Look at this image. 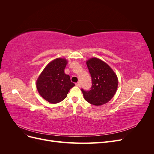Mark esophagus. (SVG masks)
<instances>
[{
    "instance_id": "obj_1",
    "label": "esophagus",
    "mask_w": 154,
    "mask_h": 154,
    "mask_svg": "<svg viewBox=\"0 0 154 154\" xmlns=\"http://www.w3.org/2000/svg\"><path fill=\"white\" fill-rule=\"evenodd\" d=\"M76 85L77 87H80V86H81L80 83V82H78V83H76Z\"/></svg>"
}]
</instances>
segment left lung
<instances>
[{
  "label": "left lung",
  "mask_w": 154,
  "mask_h": 154,
  "mask_svg": "<svg viewBox=\"0 0 154 154\" xmlns=\"http://www.w3.org/2000/svg\"><path fill=\"white\" fill-rule=\"evenodd\" d=\"M86 63L92 78V87L90 91L82 88L84 99L96 106L105 104L117 91V75L108 64L99 58H91Z\"/></svg>",
  "instance_id": "1"
}]
</instances>
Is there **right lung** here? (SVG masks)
<instances>
[{
  "instance_id": "1",
  "label": "right lung",
  "mask_w": 154,
  "mask_h": 154,
  "mask_svg": "<svg viewBox=\"0 0 154 154\" xmlns=\"http://www.w3.org/2000/svg\"><path fill=\"white\" fill-rule=\"evenodd\" d=\"M67 64L65 58H57L48 64L36 81V88L40 95L51 103L63 101L69 90L74 85L70 76L64 72Z\"/></svg>"
}]
</instances>
